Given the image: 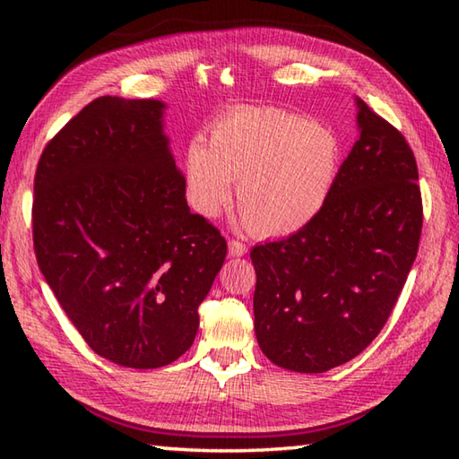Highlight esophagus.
Returning a JSON list of instances; mask_svg holds the SVG:
<instances>
[{"label":"esophagus","mask_w":459,"mask_h":459,"mask_svg":"<svg viewBox=\"0 0 459 459\" xmlns=\"http://www.w3.org/2000/svg\"><path fill=\"white\" fill-rule=\"evenodd\" d=\"M247 253V245L243 240H237V238H230L229 240V255L230 257H243Z\"/></svg>","instance_id":"esophagus-1"}]
</instances>
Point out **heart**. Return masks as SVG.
Masks as SVG:
<instances>
[{
  "label": "heart",
  "mask_w": 459,
  "mask_h": 459,
  "mask_svg": "<svg viewBox=\"0 0 459 459\" xmlns=\"http://www.w3.org/2000/svg\"><path fill=\"white\" fill-rule=\"evenodd\" d=\"M342 147L306 115L245 107L216 119L208 145L190 143L186 182L194 211L216 219L232 200L255 235L285 237L312 222L338 180Z\"/></svg>",
  "instance_id": "heart-1"
}]
</instances>
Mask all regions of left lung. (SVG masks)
I'll return each mask as SVG.
<instances>
[{
    "mask_svg": "<svg viewBox=\"0 0 459 459\" xmlns=\"http://www.w3.org/2000/svg\"><path fill=\"white\" fill-rule=\"evenodd\" d=\"M352 152L320 214L251 251L255 333L293 372H325L383 330L417 257L423 202L413 150L364 100Z\"/></svg>",
    "mask_w": 459,
    "mask_h": 459,
    "instance_id": "8db88e82",
    "label": "left lung"
}]
</instances>
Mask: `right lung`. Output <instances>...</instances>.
I'll return each instance as SVG.
<instances>
[{"instance_id": "obj_1", "label": "right lung", "mask_w": 459, "mask_h": 459, "mask_svg": "<svg viewBox=\"0 0 459 459\" xmlns=\"http://www.w3.org/2000/svg\"><path fill=\"white\" fill-rule=\"evenodd\" d=\"M164 103L99 97L44 147L34 253L68 320L99 356L160 368L188 351L227 240L186 202Z\"/></svg>"}]
</instances>
